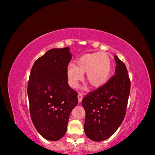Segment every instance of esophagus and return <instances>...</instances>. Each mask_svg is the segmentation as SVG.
<instances>
[{"instance_id":"1","label":"esophagus","mask_w":155,"mask_h":155,"mask_svg":"<svg viewBox=\"0 0 155 155\" xmlns=\"http://www.w3.org/2000/svg\"><path fill=\"white\" fill-rule=\"evenodd\" d=\"M83 99V94L81 93H78V103H81Z\"/></svg>"}]
</instances>
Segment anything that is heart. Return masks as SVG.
Listing matches in <instances>:
<instances>
[{
	"instance_id": "b5f03b06",
	"label": "heart",
	"mask_w": 155,
	"mask_h": 155,
	"mask_svg": "<svg viewBox=\"0 0 155 155\" xmlns=\"http://www.w3.org/2000/svg\"><path fill=\"white\" fill-rule=\"evenodd\" d=\"M112 70L111 59L104 52L86 54L77 59V65H68L66 74L69 85L77 87L86 72V78L93 87H100L109 80Z\"/></svg>"
}]
</instances>
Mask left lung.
<instances>
[{
  "mask_svg": "<svg viewBox=\"0 0 155 155\" xmlns=\"http://www.w3.org/2000/svg\"><path fill=\"white\" fill-rule=\"evenodd\" d=\"M115 74L82 100L85 111L84 130L91 140L101 141L119 128L127 112L130 81L125 64L117 56Z\"/></svg>",
  "mask_w": 155,
  "mask_h": 155,
  "instance_id": "1",
  "label": "left lung"
}]
</instances>
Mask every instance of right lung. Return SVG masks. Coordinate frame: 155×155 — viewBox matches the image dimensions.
<instances>
[{
    "mask_svg": "<svg viewBox=\"0 0 155 155\" xmlns=\"http://www.w3.org/2000/svg\"><path fill=\"white\" fill-rule=\"evenodd\" d=\"M68 47L52 48L34 63L27 93L31 120L46 140L64 137L70 112L78 104V94L68 83L66 70L72 59Z\"/></svg>",
    "mask_w": 155,
    "mask_h": 155,
    "instance_id": "add662e5",
    "label": "right lung"
}]
</instances>
